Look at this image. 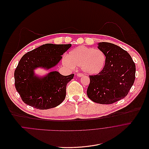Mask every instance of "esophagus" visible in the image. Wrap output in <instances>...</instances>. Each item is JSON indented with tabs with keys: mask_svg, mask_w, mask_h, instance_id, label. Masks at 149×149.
<instances>
[{
	"mask_svg": "<svg viewBox=\"0 0 149 149\" xmlns=\"http://www.w3.org/2000/svg\"><path fill=\"white\" fill-rule=\"evenodd\" d=\"M83 76V74H81V73H77V76L78 77H82Z\"/></svg>",
	"mask_w": 149,
	"mask_h": 149,
	"instance_id": "esophagus-1",
	"label": "esophagus"
}]
</instances>
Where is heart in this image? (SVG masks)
I'll list each match as a JSON object with an SVG mask.
<instances>
[{
  "label": "heart",
  "instance_id": "1",
  "mask_svg": "<svg viewBox=\"0 0 149 149\" xmlns=\"http://www.w3.org/2000/svg\"><path fill=\"white\" fill-rule=\"evenodd\" d=\"M106 60V55L103 51L80 46L69 52L63 59V63L68 68L73 69L74 67H81L86 74H95L103 70Z\"/></svg>",
  "mask_w": 149,
  "mask_h": 149
}]
</instances>
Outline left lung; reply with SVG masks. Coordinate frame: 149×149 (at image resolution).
<instances>
[{
  "mask_svg": "<svg viewBox=\"0 0 149 149\" xmlns=\"http://www.w3.org/2000/svg\"><path fill=\"white\" fill-rule=\"evenodd\" d=\"M97 45L106 55V63L99 73L89 76L87 95L95 103L111 104L127 95L135 80L136 66L130 55L120 47L107 42Z\"/></svg>",
  "mask_w": 149,
  "mask_h": 149,
  "instance_id": "1",
  "label": "left lung"
}]
</instances>
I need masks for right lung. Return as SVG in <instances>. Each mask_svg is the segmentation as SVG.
<instances>
[{
  "instance_id": "1",
  "label": "right lung",
  "mask_w": 149,
  "mask_h": 149,
  "mask_svg": "<svg viewBox=\"0 0 149 149\" xmlns=\"http://www.w3.org/2000/svg\"><path fill=\"white\" fill-rule=\"evenodd\" d=\"M71 44L43 45L24 54L15 71V84L23 102L34 108L45 110L55 107L66 97L67 84L74 74L63 76L53 71L45 76L35 74L38 68L49 70L61 61Z\"/></svg>"
}]
</instances>
